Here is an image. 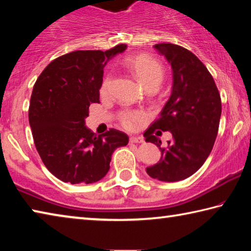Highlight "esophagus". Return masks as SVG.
<instances>
[{"label": "esophagus", "mask_w": 251, "mask_h": 251, "mask_svg": "<svg viewBox=\"0 0 251 251\" xmlns=\"http://www.w3.org/2000/svg\"><path fill=\"white\" fill-rule=\"evenodd\" d=\"M129 142L130 143H144V138L143 137H134V136H131L129 138Z\"/></svg>", "instance_id": "obj_1"}]
</instances>
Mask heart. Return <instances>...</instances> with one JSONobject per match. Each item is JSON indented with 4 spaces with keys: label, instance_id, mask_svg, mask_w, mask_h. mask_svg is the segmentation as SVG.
Instances as JSON below:
<instances>
[{
    "label": "heart",
    "instance_id": "heart-1",
    "mask_svg": "<svg viewBox=\"0 0 251 251\" xmlns=\"http://www.w3.org/2000/svg\"><path fill=\"white\" fill-rule=\"evenodd\" d=\"M127 66L135 78L141 83L146 91L157 90L164 77V69L159 62H157L148 55H136L125 59ZM108 85V79H106L101 91L105 92ZM141 115L135 113H125L122 115V123L127 129H133L136 124L141 121Z\"/></svg>",
    "mask_w": 251,
    "mask_h": 251
}]
</instances>
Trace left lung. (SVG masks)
I'll list each match as a JSON object with an SVG mask.
<instances>
[{
    "label": "left lung",
    "mask_w": 251,
    "mask_h": 251,
    "mask_svg": "<svg viewBox=\"0 0 251 251\" xmlns=\"http://www.w3.org/2000/svg\"><path fill=\"white\" fill-rule=\"evenodd\" d=\"M171 65V96L158 120L144 136L159 148V161L146 168L151 178L161 181H179L196 173L214 147L222 116V100L207 67L196 55L179 45H154ZM155 129L171 131L173 139L166 148L153 135Z\"/></svg>",
    "instance_id": "8db88e82"
}]
</instances>
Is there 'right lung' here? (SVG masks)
Instances as JSON below:
<instances>
[{
    "instance_id": "obj_1",
    "label": "right lung",
    "mask_w": 251,
    "mask_h": 251,
    "mask_svg": "<svg viewBox=\"0 0 251 251\" xmlns=\"http://www.w3.org/2000/svg\"><path fill=\"white\" fill-rule=\"evenodd\" d=\"M127 45L105 52L75 50L45 67L33 87L28 122L34 144L46 168L59 180L93 184L109 171L114 151L128 136L109 129L101 136L86 127L88 107L100 103L104 67Z\"/></svg>"
}]
</instances>
